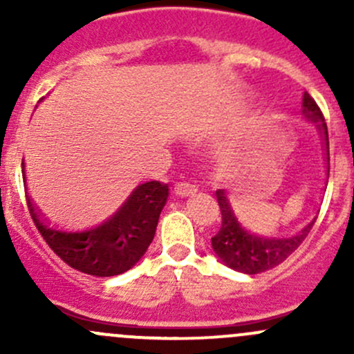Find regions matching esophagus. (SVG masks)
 Returning a JSON list of instances; mask_svg holds the SVG:
<instances>
[{
    "label": "esophagus",
    "mask_w": 354,
    "mask_h": 354,
    "mask_svg": "<svg viewBox=\"0 0 354 354\" xmlns=\"http://www.w3.org/2000/svg\"><path fill=\"white\" fill-rule=\"evenodd\" d=\"M174 194L181 198H187V197H192V195L197 194V188H195L194 185L181 181V183H176V187H174Z\"/></svg>",
    "instance_id": "1"
}]
</instances>
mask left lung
<instances>
[{
	"mask_svg": "<svg viewBox=\"0 0 354 354\" xmlns=\"http://www.w3.org/2000/svg\"><path fill=\"white\" fill-rule=\"evenodd\" d=\"M301 106L305 118L315 124L317 131L322 138L327 160V176H329V133H327V124L322 116V111L310 97L308 92L303 94ZM216 197L221 207L223 226H221L219 233L212 238V250L224 266L238 270V272L259 274L283 263L305 241L315 223V219H312L301 231L288 238L262 236V234L250 233L248 230H245L231 207L226 190H217Z\"/></svg>",
	"mask_w": 354,
	"mask_h": 354,
	"instance_id": "obj_1",
	"label": "left lung"
}]
</instances>
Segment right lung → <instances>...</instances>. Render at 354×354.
I'll use <instances>...</instances> for the list:
<instances>
[{"mask_svg": "<svg viewBox=\"0 0 354 354\" xmlns=\"http://www.w3.org/2000/svg\"><path fill=\"white\" fill-rule=\"evenodd\" d=\"M25 183V166L22 162ZM169 197L160 181H147L135 188L123 205L97 226L84 231H62L48 226L27 195L32 221L53 252L73 269L97 277H111L130 270L147 252L156 234L159 216Z\"/></svg>", "mask_w": 354, "mask_h": 354, "instance_id": "right-lung-1", "label": "right lung"}]
</instances>
